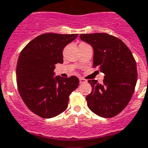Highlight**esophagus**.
<instances>
[{
  "mask_svg": "<svg viewBox=\"0 0 148 148\" xmlns=\"http://www.w3.org/2000/svg\"><path fill=\"white\" fill-rule=\"evenodd\" d=\"M79 82H80V84H82V83L86 82V80L85 79H83V78H79Z\"/></svg>",
  "mask_w": 148,
  "mask_h": 148,
  "instance_id": "1",
  "label": "esophagus"
}]
</instances>
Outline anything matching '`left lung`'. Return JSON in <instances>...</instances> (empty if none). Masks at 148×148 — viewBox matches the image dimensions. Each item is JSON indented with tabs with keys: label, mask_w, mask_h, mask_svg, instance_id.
Here are the masks:
<instances>
[{
	"label": "left lung",
	"mask_w": 148,
	"mask_h": 148,
	"mask_svg": "<svg viewBox=\"0 0 148 148\" xmlns=\"http://www.w3.org/2000/svg\"><path fill=\"white\" fill-rule=\"evenodd\" d=\"M80 38L93 47L94 67L98 66L105 75L102 84L88 81L92 87L86 96L88 107L99 116H115L128 105L135 91V58L122 40L107 33L81 34Z\"/></svg>",
	"instance_id": "left-lung-1"
}]
</instances>
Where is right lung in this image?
I'll use <instances>...</instances> for the list:
<instances>
[{
	"instance_id": "add662e5",
	"label": "right lung",
	"mask_w": 148,
	"mask_h": 148,
	"mask_svg": "<svg viewBox=\"0 0 148 148\" xmlns=\"http://www.w3.org/2000/svg\"><path fill=\"white\" fill-rule=\"evenodd\" d=\"M78 34L45 33L23 49L16 66L19 95L32 112L42 118L59 115L68 107L69 97L79 86L76 76H54L55 64L63 63V50Z\"/></svg>"
}]
</instances>
